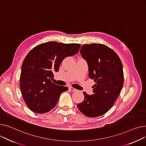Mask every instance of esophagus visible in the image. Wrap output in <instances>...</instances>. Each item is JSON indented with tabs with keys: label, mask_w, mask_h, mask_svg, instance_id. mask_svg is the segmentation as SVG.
Returning a JSON list of instances; mask_svg holds the SVG:
<instances>
[{
	"label": "esophagus",
	"mask_w": 146,
	"mask_h": 146,
	"mask_svg": "<svg viewBox=\"0 0 146 146\" xmlns=\"http://www.w3.org/2000/svg\"><path fill=\"white\" fill-rule=\"evenodd\" d=\"M69 89H70V90H71V91H73V92H75V91H77L76 89H75V88L72 87H70L69 88Z\"/></svg>",
	"instance_id": "obj_1"
}]
</instances>
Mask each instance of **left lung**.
Listing matches in <instances>:
<instances>
[{"label": "left lung", "mask_w": 146, "mask_h": 146, "mask_svg": "<svg viewBox=\"0 0 146 146\" xmlns=\"http://www.w3.org/2000/svg\"><path fill=\"white\" fill-rule=\"evenodd\" d=\"M80 52L88 64L89 77L96 84L92 87V95L83 92L84 100L77 106L85 116L98 117L113 106L121 92L124 83L122 62L113 49L103 44L84 45Z\"/></svg>", "instance_id": "1"}]
</instances>
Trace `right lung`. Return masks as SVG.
Segmentation results:
<instances>
[{"label":"right lung","mask_w":146,"mask_h":146,"mask_svg":"<svg viewBox=\"0 0 146 146\" xmlns=\"http://www.w3.org/2000/svg\"><path fill=\"white\" fill-rule=\"evenodd\" d=\"M80 44L48 42L33 48L22 65L20 88L23 100L33 112L44 114L55 107L67 87L50 81L53 72H58L63 59L78 52Z\"/></svg>","instance_id":"obj_1"}]
</instances>
